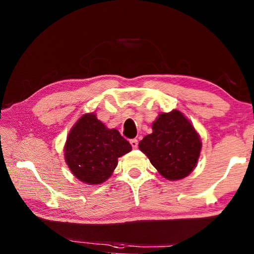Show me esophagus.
I'll return each instance as SVG.
<instances>
[{
    "instance_id": "esophagus-1",
    "label": "esophagus",
    "mask_w": 254,
    "mask_h": 254,
    "mask_svg": "<svg viewBox=\"0 0 254 254\" xmlns=\"http://www.w3.org/2000/svg\"><path fill=\"white\" fill-rule=\"evenodd\" d=\"M130 143H131L133 149H136L137 148V140L136 139H131L130 140Z\"/></svg>"
}]
</instances>
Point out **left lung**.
<instances>
[{
  "label": "left lung",
  "mask_w": 254,
  "mask_h": 254,
  "mask_svg": "<svg viewBox=\"0 0 254 254\" xmlns=\"http://www.w3.org/2000/svg\"><path fill=\"white\" fill-rule=\"evenodd\" d=\"M139 149L159 174L168 180H179L191 173L198 161L201 141L192 124L178 110L161 113L152 123Z\"/></svg>",
  "instance_id": "8db88e82"
}]
</instances>
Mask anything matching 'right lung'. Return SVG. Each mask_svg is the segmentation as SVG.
I'll use <instances>...</instances> for the list:
<instances>
[{
    "mask_svg": "<svg viewBox=\"0 0 254 254\" xmlns=\"http://www.w3.org/2000/svg\"><path fill=\"white\" fill-rule=\"evenodd\" d=\"M132 150L115 128H107L94 113L84 114L67 136L65 160L72 175L87 185L109 179L118 159Z\"/></svg>",
    "mask_w": 254,
    "mask_h": 254,
    "instance_id": "add662e5",
    "label": "right lung"
}]
</instances>
